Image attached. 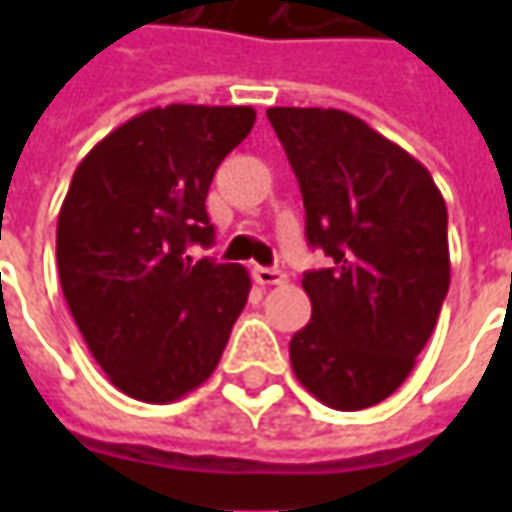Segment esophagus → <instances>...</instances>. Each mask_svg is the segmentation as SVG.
<instances>
[{
	"mask_svg": "<svg viewBox=\"0 0 512 512\" xmlns=\"http://www.w3.org/2000/svg\"><path fill=\"white\" fill-rule=\"evenodd\" d=\"M253 279H256L262 287L285 285L287 282V276L279 270V267H256V270H253Z\"/></svg>",
	"mask_w": 512,
	"mask_h": 512,
	"instance_id": "esophagus-1",
	"label": "esophagus"
}]
</instances>
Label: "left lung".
<instances>
[{
	"label": "left lung",
	"mask_w": 512,
	"mask_h": 512,
	"mask_svg": "<svg viewBox=\"0 0 512 512\" xmlns=\"http://www.w3.org/2000/svg\"><path fill=\"white\" fill-rule=\"evenodd\" d=\"M305 199L313 316L290 339L296 379L327 407L364 410L410 376L450 287L447 207L422 162L333 108H270Z\"/></svg>",
	"instance_id": "obj_1"
}]
</instances>
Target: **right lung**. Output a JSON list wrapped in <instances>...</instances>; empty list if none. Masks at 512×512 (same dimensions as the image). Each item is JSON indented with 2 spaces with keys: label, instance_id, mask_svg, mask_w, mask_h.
I'll return each instance as SVG.
<instances>
[{
  "label": "right lung",
  "instance_id": "right-lung-1",
  "mask_svg": "<svg viewBox=\"0 0 512 512\" xmlns=\"http://www.w3.org/2000/svg\"><path fill=\"white\" fill-rule=\"evenodd\" d=\"M253 122V108L145 110L70 179L56 225L62 293L93 359L139 402L207 382L245 307V267L193 262L187 247L213 245L207 190Z\"/></svg>",
  "mask_w": 512,
  "mask_h": 512
}]
</instances>
